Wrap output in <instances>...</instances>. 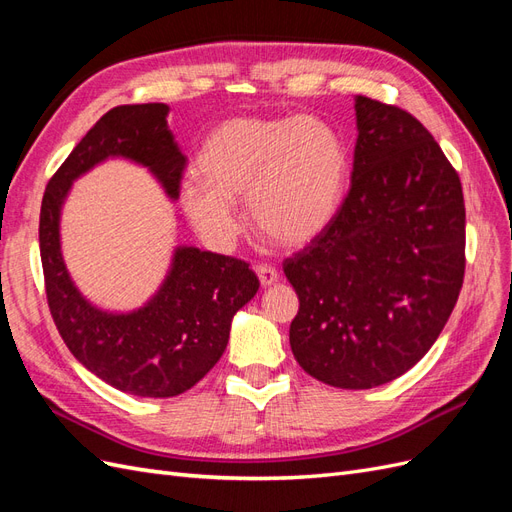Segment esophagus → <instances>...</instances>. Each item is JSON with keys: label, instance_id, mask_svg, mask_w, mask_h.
<instances>
[{"label": "esophagus", "instance_id": "obj_1", "mask_svg": "<svg viewBox=\"0 0 512 512\" xmlns=\"http://www.w3.org/2000/svg\"><path fill=\"white\" fill-rule=\"evenodd\" d=\"M256 273H258V280H260V284L262 286H271V284H275L277 282V269L275 267H271V265H258L256 267Z\"/></svg>", "mask_w": 512, "mask_h": 512}]
</instances>
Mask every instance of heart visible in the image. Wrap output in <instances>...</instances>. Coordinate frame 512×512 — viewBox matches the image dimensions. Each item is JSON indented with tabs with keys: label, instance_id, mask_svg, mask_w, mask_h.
<instances>
[{
	"label": "heart",
	"instance_id": "obj_1",
	"mask_svg": "<svg viewBox=\"0 0 512 512\" xmlns=\"http://www.w3.org/2000/svg\"><path fill=\"white\" fill-rule=\"evenodd\" d=\"M179 200L194 228L228 245L239 235L235 200L267 239L305 245L337 215L350 158L339 132L314 117H237L215 128L200 147Z\"/></svg>",
	"mask_w": 512,
	"mask_h": 512
}]
</instances>
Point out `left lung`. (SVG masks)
Returning a JSON list of instances; mask_svg holds the SVG:
<instances>
[{
    "label": "left lung",
    "mask_w": 512,
    "mask_h": 512,
    "mask_svg": "<svg viewBox=\"0 0 512 512\" xmlns=\"http://www.w3.org/2000/svg\"><path fill=\"white\" fill-rule=\"evenodd\" d=\"M354 108L350 190L284 273L299 294L297 363L337 389H374L421 361L451 316L466 271V205L421 121L367 96Z\"/></svg>",
    "instance_id": "obj_1"
}]
</instances>
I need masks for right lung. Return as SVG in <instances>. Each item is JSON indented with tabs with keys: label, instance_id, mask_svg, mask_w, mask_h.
<instances>
[{
	"label": "right lung",
	"instance_id": "right-lung-1",
	"mask_svg": "<svg viewBox=\"0 0 512 512\" xmlns=\"http://www.w3.org/2000/svg\"><path fill=\"white\" fill-rule=\"evenodd\" d=\"M168 106L123 104L98 119L51 177L40 209V258L55 327L76 361L136 397H175L207 376L226 350L230 322L260 282L245 260L177 247L162 288L145 307L108 314L72 284L59 247V213L76 177L106 158L147 166L179 196L185 156L166 123Z\"/></svg>",
	"mask_w": 512,
	"mask_h": 512
}]
</instances>
